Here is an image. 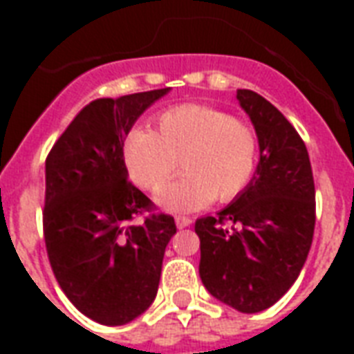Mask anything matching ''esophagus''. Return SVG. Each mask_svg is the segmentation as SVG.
<instances>
[{
    "instance_id": "esophagus-1",
    "label": "esophagus",
    "mask_w": 354,
    "mask_h": 354,
    "mask_svg": "<svg viewBox=\"0 0 354 354\" xmlns=\"http://www.w3.org/2000/svg\"><path fill=\"white\" fill-rule=\"evenodd\" d=\"M174 222H176V225L182 230V227H187V225H192L193 220L192 218H187V216H176L174 218Z\"/></svg>"
}]
</instances>
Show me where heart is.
I'll list each match as a JSON object with an SVG mask.
<instances>
[{"instance_id":"obj_1","label":"heart","mask_w":354,"mask_h":354,"mask_svg":"<svg viewBox=\"0 0 354 354\" xmlns=\"http://www.w3.org/2000/svg\"><path fill=\"white\" fill-rule=\"evenodd\" d=\"M256 159L258 136L252 127L203 104L162 111L153 132L136 129L123 146L129 176L149 193L161 192L180 162L184 176L157 197L167 212H193L212 201H233L250 184Z\"/></svg>"}]
</instances>
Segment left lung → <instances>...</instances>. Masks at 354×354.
<instances>
[{
    "instance_id": "8db88e82",
    "label": "left lung",
    "mask_w": 354,
    "mask_h": 354,
    "mask_svg": "<svg viewBox=\"0 0 354 354\" xmlns=\"http://www.w3.org/2000/svg\"><path fill=\"white\" fill-rule=\"evenodd\" d=\"M237 100L254 124L260 161L245 192L195 222L199 274L222 304L260 313L288 292L307 260L315 182L307 147L288 119L248 88H239Z\"/></svg>"
}]
</instances>
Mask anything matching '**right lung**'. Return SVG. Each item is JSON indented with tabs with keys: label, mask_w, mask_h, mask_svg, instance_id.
I'll use <instances>...</instances> for the list:
<instances>
[{
	"label": "right lung",
	"mask_w": 354,
	"mask_h": 354,
	"mask_svg": "<svg viewBox=\"0 0 354 354\" xmlns=\"http://www.w3.org/2000/svg\"><path fill=\"white\" fill-rule=\"evenodd\" d=\"M169 88L98 98L75 115L45 161L43 233L53 273L85 317L131 322L153 304L165 248L176 233L129 182L123 146L132 124Z\"/></svg>",
	"instance_id": "1"
}]
</instances>
